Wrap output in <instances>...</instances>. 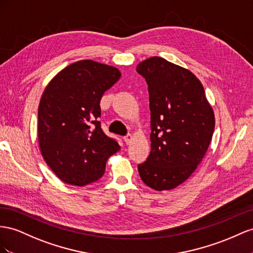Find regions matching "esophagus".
<instances>
[{
  "label": "esophagus",
  "instance_id": "esophagus-1",
  "mask_svg": "<svg viewBox=\"0 0 253 253\" xmlns=\"http://www.w3.org/2000/svg\"><path fill=\"white\" fill-rule=\"evenodd\" d=\"M124 141L126 142V144H129V143H130V142L132 141V134L128 133L127 135H125V137H124Z\"/></svg>",
  "mask_w": 253,
  "mask_h": 253
}]
</instances>
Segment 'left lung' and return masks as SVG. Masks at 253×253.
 <instances>
[{
  "instance_id": "obj_1",
  "label": "left lung",
  "mask_w": 253,
  "mask_h": 253,
  "mask_svg": "<svg viewBox=\"0 0 253 253\" xmlns=\"http://www.w3.org/2000/svg\"><path fill=\"white\" fill-rule=\"evenodd\" d=\"M150 94L151 154L138 166L141 179L163 191L176 188L201 164L215 129L205 90L190 70L159 56L141 62Z\"/></svg>"
}]
</instances>
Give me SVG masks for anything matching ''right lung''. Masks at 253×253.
<instances>
[{"label": "right lung", "instance_id": "obj_1", "mask_svg": "<svg viewBox=\"0 0 253 253\" xmlns=\"http://www.w3.org/2000/svg\"><path fill=\"white\" fill-rule=\"evenodd\" d=\"M120 78L118 68L83 60L61 70L44 88L38 107V142L44 161L64 183L96 182L108 158L120 151L98 121L101 97Z\"/></svg>", "mask_w": 253, "mask_h": 253}]
</instances>
